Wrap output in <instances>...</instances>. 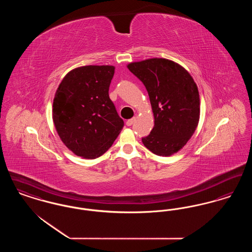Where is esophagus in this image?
<instances>
[{
  "mask_svg": "<svg viewBox=\"0 0 252 252\" xmlns=\"http://www.w3.org/2000/svg\"><path fill=\"white\" fill-rule=\"evenodd\" d=\"M135 120H136V119H135V117H134V118H131V119L126 121V126H130L133 125V123L135 122Z\"/></svg>",
  "mask_w": 252,
  "mask_h": 252,
  "instance_id": "34e87169",
  "label": "esophagus"
}]
</instances>
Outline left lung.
<instances>
[{
  "label": "left lung",
  "instance_id": "1",
  "mask_svg": "<svg viewBox=\"0 0 252 252\" xmlns=\"http://www.w3.org/2000/svg\"><path fill=\"white\" fill-rule=\"evenodd\" d=\"M145 86L154 114V127L142 139L158 156L177 153L195 131L199 115L198 89L191 74L166 59H150L127 65Z\"/></svg>",
  "mask_w": 252,
  "mask_h": 252
}]
</instances>
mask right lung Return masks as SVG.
<instances>
[{
	"label": "right lung",
	"instance_id": "obj_1",
	"mask_svg": "<svg viewBox=\"0 0 252 252\" xmlns=\"http://www.w3.org/2000/svg\"><path fill=\"white\" fill-rule=\"evenodd\" d=\"M114 70L109 65L75 68L56 92L53 121L61 141L76 156H102L124 126L108 96Z\"/></svg>",
	"mask_w": 252,
	"mask_h": 252
}]
</instances>
